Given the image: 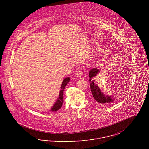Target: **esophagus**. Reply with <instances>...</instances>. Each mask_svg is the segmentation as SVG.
<instances>
[{
    "label": "esophagus",
    "instance_id": "34e87169",
    "mask_svg": "<svg viewBox=\"0 0 149 149\" xmlns=\"http://www.w3.org/2000/svg\"><path fill=\"white\" fill-rule=\"evenodd\" d=\"M82 74V70L80 69L79 70H77L76 72V77H81Z\"/></svg>",
    "mask_w": 149,
    "mask_h": 149
}]
</instances>
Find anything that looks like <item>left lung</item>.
I'll return each instance as SVG.
<instances>
[{
	"mask_svg": "<svg viewBox=\"0 0 149 149\" xmlns=\"http://www.w3.org/2000/svg\"><path fill=\"white\" fill-rule=\"evenodd\" d=\"M99 72L100 71L97 68L91 69L89 72L91 90L93 97V101L95 103L100 104L101 105H109L113 103L114 99L111 97L104 95L103 93H102L96 84L95 80V77Z\"/></svg>",
	"mask_w": 149,
	"mask_h": 149,
	"instance_id": "left-lung-1",
	"label": "left lung"
}]
</instances>
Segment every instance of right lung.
I'll return each instance as SVG.
<instances>
[{
  "label": "right lung",
  "instance_id": "obj_1",
  "mask_svg": "<svg viewBox=\"0 0 149 149\" xmlns=\"http://www.w3.org/2000/svg\"><path fill=\"white\" fill-rule=\"evenodd\" d=\"M69 80H70L69 77H66L63 80V82H62V85L61 87V90H60V92L59 93L58 97L57 98V99L55 104H54V105L51 109V111H56L61 108V107L62 106L63 102V91L64 90L66 85H67V84L69 82Z\"/></svg>",
  "mask_w": 149,
  "mask_h": 149
}]
</instances>
